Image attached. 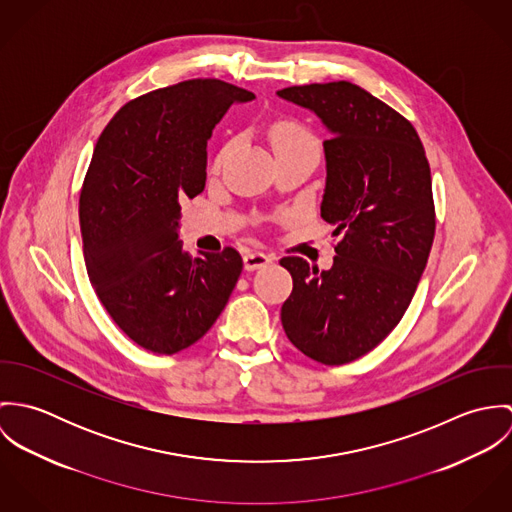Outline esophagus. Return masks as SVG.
<instances>
[{
    "label": "esophagus",
    "mask_w": 512,
    "mask_h": 512,
    "mask_svg": "<svg viewBox=\"0 0 512 512\" xmlns=\"http://www.w3.org/2000/svg\"><path fill=\"white\" fill-rule=\"evenodd\" d=\"M272 262V258L268 256V254H264V252H246L244 254V268L248 270V272H252V270H258V268H264V266H268Z\"/></svg>",
    "instance_id": "obj_1"
}]
</instances>
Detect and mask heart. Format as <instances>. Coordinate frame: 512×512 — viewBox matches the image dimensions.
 Returning a JSON list of instances; mask_svg holds the SVG:
<instances>
[{
    "mask_svg": "<svg viewBox=\"0 0 512 512\" xmlns=\"http://www.w3.org/2000/svg\"><path fill=\"white\" fill-rule=\"evenodd\" d=\"M268 138H270V144H272L276 153L290 151V149H297V147H315L313 136L303 126L295 124L292 120H280V122L272 124L270 130H268ZM224 153L226 151L220 153L215 167H219L220 161L224 159Z\"/></svg>",
    "mask_w": 512,
    "mask_h": 512,
    "instance_id": "heart-1",
    "label": "heart"
}]
</instances>
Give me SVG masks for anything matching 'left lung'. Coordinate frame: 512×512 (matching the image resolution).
Wrapping results in <instances>:
<instances>
[{
	"label": "left lung",
	"instance_id": "8db88e82",
	"mask_svg": "<svg viewBox=\"0 0 512 512\" xmlns=\"http://www.w3.org/2000/svg\"><path fill=\"white\" fill-rule=\"evenodd\" d=\"M278 96L329 132L321 217L339 236L329 270L299 256L280 260L293 278L282 325L309 359L345 365L400 323L426 270L436 234L430 163L414 126L353 82L290 86Z\"/></svg>",
	"mask_w": 512,
	"mask_h": 512
}]
</instances>
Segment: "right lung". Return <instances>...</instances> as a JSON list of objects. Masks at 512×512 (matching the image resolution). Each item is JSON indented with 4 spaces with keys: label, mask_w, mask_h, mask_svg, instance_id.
Segmentation results:
<instances>
[{
    "label": "right lung",
    "mask_w": 512,
    "mask_h": 512,
    "mask_svg": "<svg viewBox=\"0 0 512 512\" xmlns=\"http://www.w3.org/2000/svg\"><path fill=\"white\" fill-rule=\"evenodd\" d=\"M254 94L217 78L185 80L118 110L80 191L86 272L116 325L159 355L197 343L242 272L234 248L191 258L179 240L183 199L207 181V142L226 110Z\"/></svg>",
    "instance_id": "obj_1"
}]
</instances>
